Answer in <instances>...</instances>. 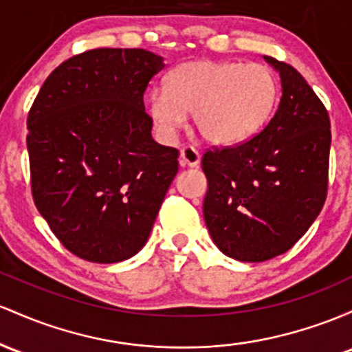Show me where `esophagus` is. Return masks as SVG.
I'll list each match as a JSON object with an SVG mask.
<instances>
[{
  "mask_svg": "<svg viewBox=\"0 0 352 352\" xmlns=\"http://www.w3.org/2000/svg\"><path fill=\"white\" fill-rule=\"evenodd\" d=\"M201 156L197 153V149L192 148V146H184L179 153V164L188 166V168H195V166L199 164Z\"/></svg>",
  "mask_w": 352,
  "mask_h": 352,
  "instance_id": "esophagus-1",
  "label": "esophagus"
}]
</instances>
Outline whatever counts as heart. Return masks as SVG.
<instances>
[{
  "label": "heart",
  "mask_w": 352,
  "mask_h": 352,
  "mask_svg": "<svg viewBox=\"0 0 352 352\" xmlns=\"http://www.w3.org/2000/svg\"><path fill=\"white\" fill-rule=\"evenodd\" d=\"M276 100L278 81L267 66L197 59L176 66L166 86L149 91L148 111L161 140H175L195 113L204 140L232 146L263 128Z\"/></svg>",
  "instance_id": "heart-1"
}]
</instances>
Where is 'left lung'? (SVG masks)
<instances>
[{
  "mask_svg": "<svg viewBox=\"0 0 352 352\" xmlns=\"http://www.w3.org/2000/svg\"><path fill=\"white\" fill-rule=\"evenodd\" d=\"M281 78L278 111L258 136L203 156L209 234L236 261L263 263L294 246L321 212L331 123L293 66L263 56Z\"/></svg>",
  "mask_w": 352,
  "mask_h": 352,
  "instance_id": "1",
  "label": "left lung"
}]
</instances>
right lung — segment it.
Masks as SVG:
<instances>
[{
    "mask_svg": "<svg viewBox=\"0 0 352 352\" xmlns=\"http://www.w3.org/2000/svg\"><path fill=\"white\" fill-rule=\"evenodd\" d=\"M164 59L100 48L46 78L28 114L34 204L63 246L89 263L138 254L177 173V149L157 144L144 111Z\"/></svg>",
    "mask_w": 352,
    "mask_h": 352,
    "instance_id": "right-lung-1",
    "label": "right lung"
}]
</instances>
